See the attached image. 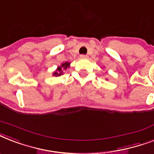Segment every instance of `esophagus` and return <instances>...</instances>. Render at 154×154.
<instances>
[{
	"instance_id": "1",
	"label": "esophagus",
	"mask_w": 154,
	"mask_h": 154,
	"mask_svg": "<svg viewBox=\"0 0 154 154\" xmlns=\"http://www.w3.org/2000/svg\"><path fill=\"white\" fill-rule=\"evenodd\" d=\"M80 57H81V59H87V58H88V56L83 55V54H82V55L80 56Z\"/></svg>"
}]
</instances>
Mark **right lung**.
Returning a JSON list of instances; mask_svg holds the SVG:
<instances>
[{"label":"right lung","instance_id":"add662e5","mask_svg":"<svg viewBox=\"0 0 154 154\" xmlns=\"http://www.w3.org/2000/svg\"><path fill=\"white\" fill-rule=\"evenodd\" d=\"M70 66V63L69 62H65L62 63L60 66H58L57 68V69L56 71L53 73V76H55V77H59V76H61V75L64 73V71L66 70L68 68H69Z\"/></svg>","mask_w":154,"mask_h":154}]
</instances>
